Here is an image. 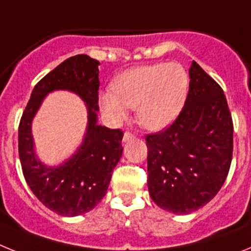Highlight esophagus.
Here are the masks:
<instances>
[{
  "label": "esophagus",
  "instance_id": "esophagus-1",
  "mask_svg": "<svg viewBox=\"0 0 251 251\" xmlns=\"http://www.w3.org/2000/svg\"><path fill=\"white\" fill-rule=\"evenodd\" d=\"M134 137H136V136H134L132 132H126V133H124V136H123V141L128 142V141H130V139L134 138Z\"/></svg>",
  "mask_w": 251,
  "mask_h": 251
}]
</instances>
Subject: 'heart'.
Wrapping results in <instances>:
<instances>
[{
    "instance_id": "obj_1",
    "label": "heart",
    "mask_w": 251,
    "mask_h": 251,
    "mask_svg": "<svg viewBox=\"0 0 251 251\" xmlns=\"http://www.w3.org/2000/svg\"><path fill=\"white\" fill-rule=\"evenodd\" d=\"M188 75L176 63L138 66L124 72L113 81V92L99 94V105L105 117L119 123L127 108L137 109V119L145 128H167L185 104Z\"/></svg>"
}]
</instances>
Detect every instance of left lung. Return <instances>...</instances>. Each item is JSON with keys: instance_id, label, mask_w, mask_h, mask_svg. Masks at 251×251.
Here are the masks:
<instances>
[{"instance_id": "1", "label": "left lung", "mask_w": 251, "mask_h": 251, "mask_svg": "<svg viewBox=\"0 0 251 251\" xmlns=\"http://www.w3.org/2000/svg\"><path fill=\"white\" fill-rule=\"evenodd\" d=\"M232 132L221 86L194 61L178 117L166 129L146 136L148 191L154 203L183 215L211 201L229 174Z\"/></svg>"}]
</instances>
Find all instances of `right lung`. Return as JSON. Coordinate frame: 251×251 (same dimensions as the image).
Masks as SVG:
<instances>
[{"label": "right lung", "mask_w": 251, "mask_h": 251, "mask_svg": "<svg viewBox=\"0 0 251 251\" xmlns=\"http://www.w3.org/2000/svg\"><path fill=\"white\" fill-rule=\"evenodd\" d=\"M99 61L75 55L51 70L35 85L19 126V156L31 191L51 211L77 216L95 207L105 196L113 168L123 152L121 129L97 124ZM57 89L76 92L88 106V128L83 145L59 168H46L34 156L30 122L46 94Z\"/></svg>", "instance_id": "obj_1"}]
</instances>
